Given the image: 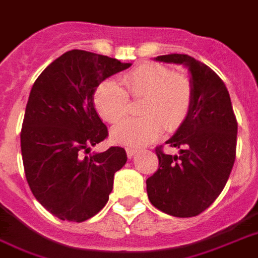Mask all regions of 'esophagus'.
Listing matches in <instances>:
<instances>
[{
  "instance_id": "34e87169",
  "label": "esophagus",
  "mask_w": 258,
  "mask_h": 258,
  "mask_svg": "<svg viewBox=\"0 0 258 258\" xmlns=\"http://www.w3.org/2000/svg\"><path fill=\"white\" fill-rule=\"evenodd\" d=\"M138 149H134V147H127L125 149V153H127V155H128V158H131V157H134V155L137 154L138 153Z\"/></svg>"
}]
</instances>
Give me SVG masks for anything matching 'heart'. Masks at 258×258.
I'll list each match as a JSON object with an SVG mask.
<instances>
[{
	"instance_id": "obj_1",
	"label": "heart",
	"mask_w": 258,
	"mask_h": 258,
	"mask_svg": "<svg viewBox=\"0 0 258 258\" xmlns=\"http://www.w3.org/2000/svg\"><path fill=\"white\" fill-rule=\"evenodd\" d=\"M121 86L105 80L94 89L96 111L108 123L127 115L130 100H139V119H128L112 130V141L123 146H143L160 137L166 127L174 131L185 121L194 101V86L186 76L160 63H142L121 78Z\"/></svg>"
}]
</instances>
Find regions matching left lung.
Wrapping results in <instances>:
<instances>
[{
	"label": "left lung",
	"instance_id": "obj_1",
	"mask_svg": "<svg viewBox=\"0 0 258 258\" xmlns=\"http://www.w3.org/2000/svg\"><path fill=\"white\" fill-rule=\"evenodd\" d=\"M155 59L188 66L194 101L185 121L166 142L180 154L155 147L158 170L146 180L147 195L160 211L190 218L207 210L225 188L235 161L238 123L227 88L207 64L185 54Z\"/></svg>",
	"mask_w": 258,
	"mask_h": 258
}]
</instances>
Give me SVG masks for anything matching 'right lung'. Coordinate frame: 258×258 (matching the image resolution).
Instances as JSON below:
<instances>
[{"label": "right lung", "mask_w": 258, "mask_h": 258, "mask_svg": "<svg viewBox=\"0 0 258 258\" xmlns=\"http://www.w3.org/2000/svg\"><path fill=\"white\" fill-rule=\"evenodd\" d=\"M130 66L72 50L48 64L31 89L20 135L25 177L37 202L62 221L84 222L103 210L113 176L127 161L119 146L86 154L108 138L94 89Z\"/></svg>", "instance_id": "obj_1"}]
</instances>
